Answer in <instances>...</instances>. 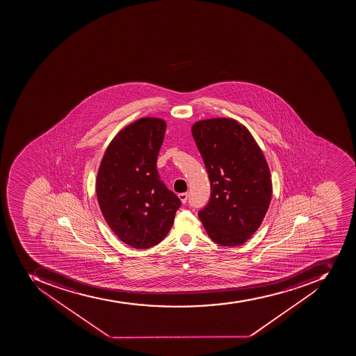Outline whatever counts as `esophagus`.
Returning <instances> with one entry per match:
<instances>
[{"instance_id":"34e87169","label":"esophagus","mask_w":356,"mask_h":356,"mask_svg":"<svg viewBox=\"0 0 356 356\" xmlns=\"http://www.w3.org/2000/svg\"><path fill=\"white\" fill-rule=\"evenodd\" d=\"M178 197H179V199H180V200H181L182 204H186V202H187V199H188V193H179V195H178Z\"/></svg>"}]
</instances>
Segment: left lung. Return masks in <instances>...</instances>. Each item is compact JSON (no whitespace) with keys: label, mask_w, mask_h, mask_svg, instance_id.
<instances>
[{"label":"left lung","mask_w":356,"mask_h":356,"mask_svg":"<svg viewBox=\"0 0 356 356\" xmlns=\"http://www.w3.org/2000/svg\"><path fill=\"white\" fill-rule=\"evenodd\" d=\"M191 134L209 177V202L198 213L210 239L239 246L259 228L272 199V176L250 130L232 118L197 121Z\"/></svg>","instance_id":"8db88e82"}]
</instances>
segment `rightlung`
Segmentation results:
<instances>
[{"instance_id":"obj_1","label":"right lung","mask_w":356,"mask_h":356,"mask_svg":"<svg viewBox=\"0 0 356 356\" xmlns=\"http://www.w3.org/2000/svg\"><path fill=\"white\" fill-rule=\"evenodd\" d=\"M165 127L163 119L149 117L124 127L109 143L97 175L95 191L106 224L137 250L165 238L181 204L158 175Z\"/></svg>"}]
</instances>
